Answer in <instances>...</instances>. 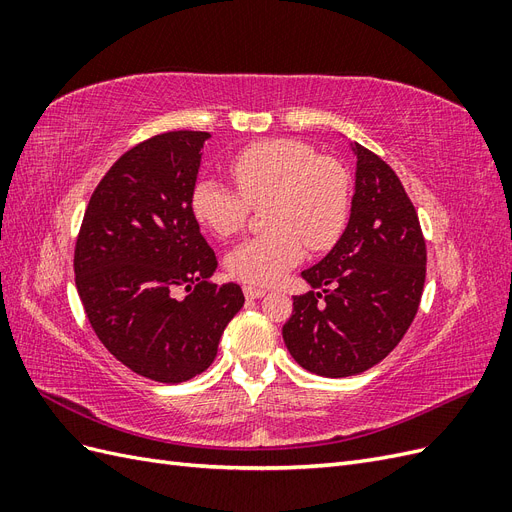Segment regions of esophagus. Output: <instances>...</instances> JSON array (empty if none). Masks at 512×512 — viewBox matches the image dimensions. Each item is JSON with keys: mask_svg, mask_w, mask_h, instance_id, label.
<instances>
[{"mask_svg": "<svg viewBox=\"0 0 512 512\" xmlns=\"http://www.w3.org/2000/svg\"><path fill=\"white\" fill-rule=\"evenodd\" d=\"M243 294L247 299H260L265 297L267 290L265 288H256V286H243Z\"/></svg>", "mask_w": 512, "mask_h": 512, "instance_id": "esophagus-1", "label": "esophagus"}]
</instances>
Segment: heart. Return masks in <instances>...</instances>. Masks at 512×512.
<instances>
[{
	"instance_id": "obj_1",
	"label": "heart",
	"mask_w": 512,
	"mask_h": 512,
	"mask_svg": "<svg viewBox=\"0 0 512 512\" xmlns=\"http://www.w3.org/2000/svg\"><path fill=\"white\" fill-rule=\"evenodd\" d=\"M230 175L239 193L215 179H198L190 194L196 222L218 239L237 237L252 209L265 205L271 232L245 241L226 260L232 277L271 286L299 265L305 245L327 252L342 239L352 205L350 175L342 162L318 156L299 138H262L235 153Z\"/></svg>"
}]
</instances>
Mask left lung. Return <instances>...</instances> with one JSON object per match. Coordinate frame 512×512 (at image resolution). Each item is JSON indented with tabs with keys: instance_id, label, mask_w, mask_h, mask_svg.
<instances>
[{
	"instance_id": "8db88e82",
	"label": "left lung",
	"mask_w": 512,
	"mask_h": 512,
	"mask_svg": "<svg viewBox=\"0 0 512 512\" xmlns=\"http://www.w3.org/2000/svg\"><path fill=\"white\" fill-rule=\"evenodd\" d=\"M356 185L342 239L303 271L312 290L292 297L282 335L292 359L327 378L374 367L406 335L427 271L416 209L395 170L354 143Z\"/></svg>"
}]
</instances>
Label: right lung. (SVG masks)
I'll use <instances>...</instances> for the list:
<instances>
[{"label": "right lung", "instance_id": "obj_1", "mask_svg": "<svg viewBox=\"0 0 512 512\" xmlns=\"http://www.w3.org/2000/svg\"><path fill=\"white\" fill-rule=\"evenodd\" d=\"M207 138L164 132L123 153L91 194L74 247L91 329L134 374L164 384L203 374L245 303L241 286L209 282L218 258L190 209Z\"/></svg>", "mask_w": 512, "mask_h": 512}]
</instances>
